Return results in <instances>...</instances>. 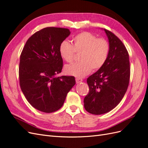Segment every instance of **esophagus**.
I'll use <instances>...</instances> for the list:
<instances>
[{
	"instance_id": "obj_1",
	"label": "esophagus",
	"mask_w": 148,
	"mask_h": 148,
	"mask_svg": "<svg viewBox=\"0 0 148 148\" xmlns=\"http://www.w3.org/2000/svg\"><path fill=\"white\" fill-rule=\"evenodd\" d=\"M76 82L77 83H81L83 82V79L81 78H76Z\"/></svg>"
}]
</instances>
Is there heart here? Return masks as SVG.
Segmentation results:
<instances>
[{
  "label": "heart",
  "mask_w": 148,
  "mask_h": 148,
  "mask_svg": "<svg viewBox=\"0 0 148 148\" xmlns=\"http://www.w3.org/2000/svg\"><path fill=\"white\" fill-rule=\"evenodd\" d=\"M73 44L62 41L59 46V53L64 60L71 62L75 53L79 54L78 63L66 65L65 73L76 77H84L104 65L110 51V44L104 38H97L87 31L80 33L73 38Z\"/></svg>",
  "instance_id": "obj_1"
}]
</instances>
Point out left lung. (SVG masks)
Returning <instances> with one entry per match:
<instances>
[{
	"label": "left lung",
	"instance_id": "left-lung-1",
	"mask_svg": "<svg viewBox=\"0 0 148 148\" xmlns=\"http://www.w3.org/2000/svg\"><path fill=\"white\" fill-rule=\"evenodd\" d=\"M110 44L104 65L87 79L89 91L84 99V108L95 115L106 114L122 101L128 86L130 67L129 55L120 39L104 29Z\"/></svg>",
	"mask_w": 148,
	"mask_h": 148
}]
</instances>
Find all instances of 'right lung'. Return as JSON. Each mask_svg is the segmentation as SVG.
<instances>
[{
    "mask_svg": "<svg viewBox=\"0 0 148 148\" xmlns=\"http://www.w3.org/2000/svg\"><path fill=\"white\" fill-rule=\"evenodd\" d=\"M70 34L67 28H43L28 39L20 55L21 89L29 104L43 112L60 109L75 84L73 77H56L63 67L59 46Z\"/></svg>",
    "mask_w": 148,
    "mask_h": 148,
    "instance_id": "obj_1",
    "label": "right lung"
}]
</instances>
